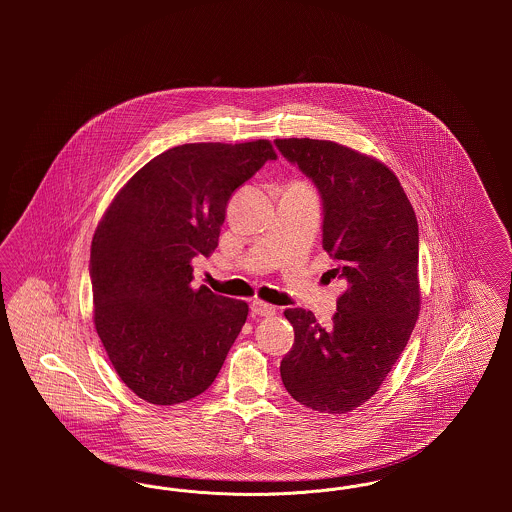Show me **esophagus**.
Instances as JSON below:
<instances>
[{
  "instance_id": "1",
  "label": "esophagus",
  "mask_w": 512,
  "mask_h": 512,
  "mask_svg": "<svg viewBox=\"0 0 512 512\" xmlns=\"http://www.w3.org/2000/svg\"><path fill=\"white\" fill-rule=\"evenodd\" d=\"M251 313H253V315H259V317H272V315H276V307L270 305V303L261 301V299H255V301L251 303Z\"/></svg>"
}]
</instances>
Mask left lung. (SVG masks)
Returning <instances> with one entry per match:
<instances>
[{
	"label": "left lung",
	"instance_id": "1",
	"mask_svg": "<svg viewBox=\"0 0 512 512\" xmlns=\"http://www.w3.org/2000/svg\"><path fill=\"white\" fill-rule=\"evenodd\" d=\"M322 197V247L347 282L332 326L286 309L295 340L280 363L288 393L318 413L366 403L413 334L420 311L418 222L397 176L378 159L330 140H276Z\"/></svg>",
	"mask_w": 512,
	"mask_h": 512
}]
</instances>
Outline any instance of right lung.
Wrapping results in <instances>:
<instances>
[{
    "label": "right lung",
    "mask_w": 512,
    "mask_h": 512,
    "mask_svg": "<svg viewBox=\"0 0 512 512\" xmlns=\"http://www.w3.org/2000/svg\"><path fill=\"white\" fill-rule=\"evenodd\" d=\"M272 159L268 140L172 147L136 172L99 220L94 324L122 382L147 403L203 393L242 332L247 303L194 290L192 259L215 251L228 199Z\"/></svg>",
    "instance_id": "right-lung-1"
}]
</instances>
